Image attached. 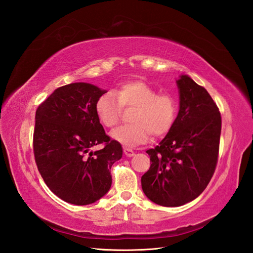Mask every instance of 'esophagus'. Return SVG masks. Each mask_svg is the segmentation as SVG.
<instances>
[{
	"mask_svg": "<svg viewBox=\"0 0 253 253\" xmlns=\"http://www.w3.org/2000/svg\"><path fill=\"white\" fill-rule=\"evenodd\" d=\"M124 154H125L127 157H132V156H134L133 150L130 149V148H127V147H124Z\"/></svg>",
	"mask_w": 253,
	"mask_h": 253,
	"instance_id": "1",
	"label": "esophagus"
}]
</instances>
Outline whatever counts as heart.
<instances>
[{
  "instance_id": "1",
  "label": "heart",
  "mask_w": 253,
  "mask_h": 253,
  "mask_svg": "<svg viewBox=\"0 0 253 253\" xmlns=\"http://www.w3.org/2000/svg\"><path fill=\"white\" fill-rule=\"evenodd\" d=\"M123 107L134 108L131 125L120 126L111 132L112 139L125 146L134 147L149 141L150 134L162 136L172 127L177 117L178 105L169 94L159 92L142 81L123 84L117 93L108 91L95 104V112L100 124L113 127L119 123Z\"/></svg>"
}]
</instances>
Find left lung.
I'll use <instances>...</instances> for the list:
<instances>
[{
    "instance_id": "8db88e82",
    "label": "left lung",
    "mask_w": 253,
    "mask_h": 253,
    "mask_svg": "<svg viewBox=\"0 0 253 253\" xmlns=\"http://www.w3.org/2000/svg\"><path fill=\"white\" fill-rule=\"evenodd\" d=\"M179 112L174 125L146 153L150 168L141 178L142 190L153 203L179 207L197 198L215 171L221 118L208 91L189 75L176 81Z\"/></svg>"
}]
</instances>
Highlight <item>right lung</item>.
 Segmentation results:
<instances>
[{
	"label": "right lung",
	"instance_id": "obj_1",
	"mask_svg": "<svg viewBox=\"0 0 253 253\" xmlns=\"http://www.w3.org/2000/svg\"><path fill=\"white\" fill-rule=\"evenodd\" d=\"M86 83L56 89L36 111L34 154L41 177L56 196L76 206L95 203L112 183V164L123 156L121 144L110 140L95 112L106 93ZM105 143L103 150L90 148Z\"/></svg>",
	"mask_w": 253,
	"mask_h": 253
}]
</instances>
